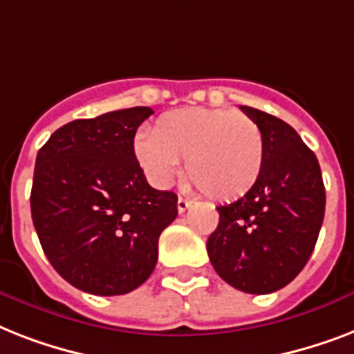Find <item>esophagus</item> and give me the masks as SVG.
Segmentation results:
<instances>
[{"mask_svg":"<svg viewBox=\"0 0 354 354\" xmlns=\"http://www.w3.org/2000/svg\"><path fill=\"white\" fill-rule=\"evenodd\" d=\"M189 207H191V200L180 196V198H178V211H180V213H185Z\"/></svg>","mask_w":354,"mask_h":354,"instance_id":"obj_1","label":"esophagus"}]
</instances>
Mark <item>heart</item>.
Segmentation results:
<instances>
[{
    "label": "heart",
    "instance_id": "heart-1",
    "mask_svg": "<svg viewBox=\"0 0 354 354\" xmlns=\"http://www.w3.org/2000/svg\"><path fill=\"white\" fill-rule=\"evenodd\" d=\"M136 160L156 185H167L185 160V174L207 198L232 202L263 174L264 133L255 119L222 108L163 113L150 136L133 141Z\"/></svg>",
    "mask_w": 354,
    "mask_h": 354
}]
</instances>
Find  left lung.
<instances>
[{"label": "left lung", "instance_id": "obj_1", "mask_svg": "<svg viewBox=\"0 0 354 354\" xmlns=\"http://www.w3.org/2000/svg\"><path fill=\"white\" fill-rule=\"evenodd\" d=\"M264 133L263 174L250 193L218 205V226L207 239L216 274L248 294L286 286L313 255L325 215L318 158L285 121L241 106Z\"/></svg>", "mask_w": 354, "mask_h": 354}]
</instances>
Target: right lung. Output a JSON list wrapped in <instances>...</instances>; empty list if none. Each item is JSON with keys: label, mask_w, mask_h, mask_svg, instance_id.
I'll return each instance as SVG.
<instances>
[{"label": "right lung", "mask_w": 354, "mask_h": 354, "mask_svg": "<svg viewBox=\"0 0 354 354\" xmlns=\"http://www.w3.org/2000/svg\"><path fill=\"white\" fill-rule=\"evenodd\" d=\"M136 106L64 124L38 150L30 215L44 253L69 285L95 296L128 294L158 263V239L178 196L152 189L133 154Z\"/></svg>", "instance_id": "right-lung-1"}]
</instances>
